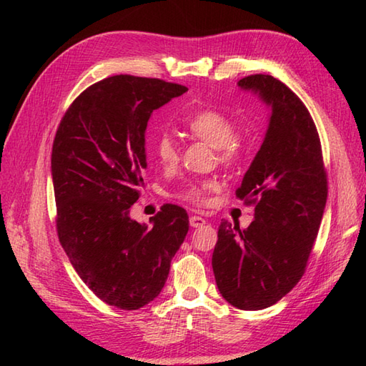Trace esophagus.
Returning <instances> with one entry per match:
<instances>
[{
    "label": "esophagus",
    "instance_id": "34e87169",
    "mask_svg": "<svg viewBox=\"0 0 366 366\" xmlns=\"http://www.w3.org/2000/svg\"><path fill=\"white\" fill-rule=\"evenodd\" d=\"M190 224L193 228H199V227H203V224H206V220L199 215H192L190 217Z\"/></svg>",
    "mask_w": 366,
    "mask_h": 366
}]
</instances>
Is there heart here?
<instances>
[{
  "label": "heart",
  "mask_w": 366,
  "mask_h": 366,
  "mask_svg": "<svg viewBox=\"0 0 366 366\" xmlns=\"http://www.w3.org/2000/svg\"><path fill=\"white\" fill-rule=\"evenodd\" d=\"M184 127L189 134L215 147L217 160L223 167H237L245 159L247 144L237 135L236 121L217 108H203L193 112L184 121ZM152 154L163 167H173L179 159V149L173 138L168 134H160L152 143ZM215 184L211 181L193 182L184 189L181 197L195 204H204L207 192H211Z\"/></svg>",
  "instance_id": "heart-1"
}]
</instances>
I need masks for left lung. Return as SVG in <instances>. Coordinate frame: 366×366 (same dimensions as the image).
I'll use <instances>...</instances> for the list:
<instances>
[{"mask_svg":"<svg viewBox=\"0 0 366 366\" xmlns=\"http://www.w3.org/2000/svg\"><path fill=\"white\" fill-rule=\"evenodd\" d=\"M272 107L266 138L236 197L254 206L247 229L223 220L212 254L217 286L240 310H262L305 274L327 201V171L315 121L305 104L272 75L239 80Z\"/></svg>","mask_w":366,"mask_h":366,"instance_id":"left-lung-1","label":"left lung"}]
</instances>
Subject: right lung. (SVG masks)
<instances>
[{
	"label": "right lung",
	"instance_id": "right-lung-1",
	"mask_svg": "<svg viewBox=\"0 0 366 366\" xmlns=\"http://www.w3.org/2000/svg\"><path fill=\"white\" fill-rule=\"evenodd\" d=\"M185 91L160 79L108 76L74 100L53 139L59 242L89 290L116 308L157 297L189 231L187 211L176 204H163L152 228L129 215L144 187L147 121Z\"/></svg>",
	"mask_w": 366,
	"mask_h": 366
}]
</instances>
